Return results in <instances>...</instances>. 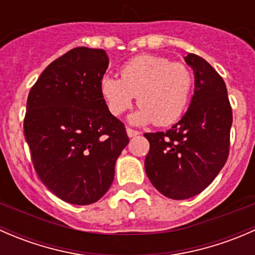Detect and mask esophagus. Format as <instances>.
<instances>
[{"label": "esophagus", "mask_w": 255, "mask_h": 255, "mask_svg": "<svg viewBox=\"0 0 255 255\" xmlns=\"http://www.w3.org/2000/svg\"><path fill=\"white\" fill-rule=\"evenodd\" d=\"M127 134L128 137H135V135H139L140 132L139 130H135V129H132V128L127 127Z\"/></svg>", "instance_id": "obj_1"}]
</instances>
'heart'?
<instances>
[{
    "label": "heart",
    "instance_id": "1",
    "mask_svg": "<svg viewBox=\"0 0 255 255\" xmlns=\"http://www.w3.org/2000/svg\"><path fill=\"white\" fill-rule=\"evenodd\" d=\"M194 87V75L187 65L150 54L134 56L121 68V79L104 75L100 92L111 115L121 116L138 96L139 111L133 123L170 126L186 110Z\"/></svg>",
    "mask_w": 255,
    "mask_h": 255
}]
</instances>
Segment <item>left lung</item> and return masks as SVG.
Here are the masks:
<instances>
[{
  "label": "left lung",
  "mask_w": 255,
  "mask_h": 255,
  "mask_svg": "<svg viewBox=\"0 0 255 255\" xmlns=\"http://www.w3.org/2000/svg\"><path fill=\"white\" fill-rule=\"evenodd\" d=\"M194 69L195 92L189 110L166 132L144 133L149 140L145 173L169 199L185 200L204 191L230 154L233 116L220 74L196 54L185 56Z\"/></svg>",
  "instance_id": "1"
}]
</instances>
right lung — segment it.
Instances as JSON below:
<instances>
[{
    "instance_id": "obj_1",
    "label": "right lung",
    "mask_w": 255,
    "mask_h": 255,
    "mask_svg": "<svg viewBox=\"0 0 255 255\" xmlns=\"http://www.w3.org/2000/svg\"><path fill=\"white\" fill-rule=\"evenodd\" d=\"M107 68L102 49L74 48L49 64L28 95L23 129L33 166L69 204H94L109 191L129 142L100 92Z\"/></svg>"
}]
</instances>
